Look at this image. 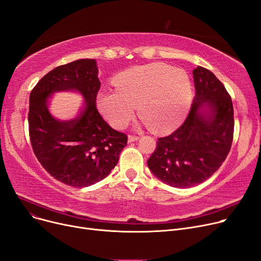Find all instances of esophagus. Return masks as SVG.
Listing matches in <instances>:
<instances>
[{
	"mask_svg": "<svg viewBox=\"0 0 261 261\" xmlns=\"http://www.w3.org/2000/svg\"><path fill=\"white\" fill-rule=\"evenodd\" d=\"M139 139H140V137H137V135H129V137H128V142L132 143V142L138 141Z\"/></svg>",
	"mask_w": 261,
	"mask_h": 261,
	"instance_id": "obj_1",
	"label": "esophagus"
}]
</instances>
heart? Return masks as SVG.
<instances>
[{
	"label": "heart",
	"instance_id": "b5f03b06",
	"mask_svg": "<svg viewBox=\"0 0 261 261\" xmlns=\"http://www.w3.org/2000/svg\"><path fill=\"white\" fill-rule=\"evenodd\" d=\"M116 90L97 96V107L112 127L121 129L139 114L154 133H166L186 117L192 100L189 74L180 68L153 63L137 66L114 79Z\"/></svg>",
	"mask_w": 261,
	"mask_h": 261
}]
</instances>
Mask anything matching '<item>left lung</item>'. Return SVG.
<instances>
[{"instance_id": "8db88e82", "label": "left lung", "mask_w": 261, "mask_h": 261, "mask_svg": "<svg viewBox=\"0 0 261 261\" xmlns=\"http://www.w3.org/2000/svg\"><path fill=\"white\" fill-rule=\"evenodd\" d=\"M195 97L187 119L171 135L158 139L147 161L153 175L179 189L197 186L218 171L233 138V107L227 90L210 70H193Z\"/></svg>"}]
</instances>
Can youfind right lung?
I'll list each match as a JSON object with an SVG mask.
<instances>
[{"mask_svg": "<svg viewBox=\"0 0 261 261\" xmlns=\"http://www.w3.org/2000/svg\"><path fill=\"white\" fill-rule=\"evenodd\" d=\"M99 89L96 60L83 59L54 68L31 92L32 148L43 168L67 186L83 188L105 179L127 145V135L112 129L99 114ZM68 90L84 96V107L75 119L59 121L48 111L47 98Z\"/></svg>", "mask_w": 261, "mask_h": 261, "instance_id": "1", "label": "right lung"}]
</instances>
